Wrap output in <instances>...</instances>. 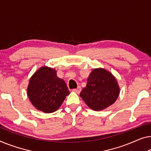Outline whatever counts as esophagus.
Here are the masks:
<instances>
[{
	"label": "esophagus",
	"mask_w": 151,
	"mask_h": 151,
	"mask_svg": "<svg viewBox=\"0 0 151 151\" xmlns=\"http://www.w3.org/2000/svg\"><path fill=\"white\" fill-rule=\"evenodd\" d=\"M81 91V87H78L77 88L73 89V91L75 92V93H79Z\"/></svg>",
	"instance_id": "1"
}]
</instances>
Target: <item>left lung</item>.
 Instances as JSON below:
<instances>
[{"mask_svg":"<svg viewBox=\"0 0 151 151\" xmlns=\"http://www.w3.org/2000/svg\"><path fill=\"white\" fill-rule=\"evenodd\" d=\"M119 93L120 88L115 76L106 69L99 68H94L89 74L80 97L90 109L100 111L113 104Z\"/></svg>","mask_w":151,"mask_h":151,"instance_id":"left-lung-1","label":"left lung"}]
</instances>
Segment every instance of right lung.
<instances>
[{
	"label": "right lung",
	"instance_id": "1",
	"mask_svg": "<svg viewBox=\"0 0 151 151\" xmlns=\"http://www.w3.org/2000/svg\"><path fill=\"white\" fill-rule=\"evenodd\" d=\"M69 94L66 83L58 77L57 71L46 66L40 67L33 74L27 88L30 102L45 113L57 111Z\"/></svg>",
	"mask_w": 151,
	"mask_h": 151
}]
</instances>
